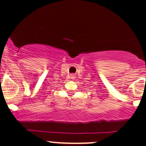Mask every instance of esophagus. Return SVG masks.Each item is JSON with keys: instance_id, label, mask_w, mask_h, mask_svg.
<instances>
[{"instance_id": "1", "label": "esophagus", "mask_w": 146, "mask_h": 146, "mask_svg": "<svg viewBox=\"0 0 146 146\" xmlns=\"http://www.w3.org/2000/svg\"><path fill=\"white\" fill-rule=\"evenodd\" d=\"M72 76V78H74V76Z\"/></svg>"}]
</instances>
